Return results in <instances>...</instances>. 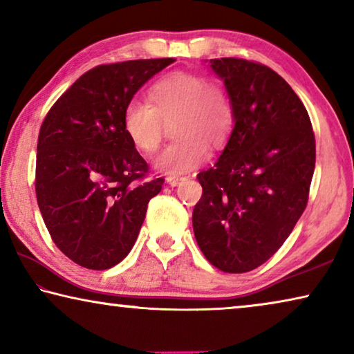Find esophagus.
<instances>
[{
	"label": "esophagus",
	"mask_w": 354,
	"mask_h": 354,
	"mask_svg": "<svg viewBox=\"0 0 354 354\" xmlns=\"http://www.w3.org/2000/svg\"><path fill=\"white\" fill-rule=\"evenodd\" d=\"M165 179H167V183H168V184H170V186H171V187H175V186H178V184H179V183H181V181H183V179H184V178H181V176H176V175H168V176L165 178Z\"/></svg>",
	"instance_id": "esophagus-1"
}]
</instances>
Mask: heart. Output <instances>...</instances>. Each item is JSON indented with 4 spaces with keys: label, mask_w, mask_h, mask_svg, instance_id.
I'll use <instances>...</instances> for the list:
<instances>
[{
    "label": "heart",
    "mask_w": 354,
    "mask_h": 354,
    "mask_svg": "<svg viewBox=\"0 0 354 354\" xmlns=\"http://www.w3.org/2000/svg\"><path fill=\"white\" fill-rule=\"evenodd\" d=\"M173 119L178 141L156 157L154 167L178 176L202 165L209 156V146L227 143L235 125L234 104L219 82L198 73L175 71L147 88V104H127L122 129L136 149L152 154L160 146L163 122Z\"/></svg>",
    "instance_id": "1"
}]
</instances>
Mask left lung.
I'll return each mask as SVG.
<instances>
[{
    "mask_svg": "<svg viewBox=\"0 0 354 354\" xmlns=\"http://www.w3.org/2000/svg\"><path fill=\"white\" fill-rule=\"evenodd\" d=\"M235 125L214 167L197 175L203 195L192 225L205 257L227 273L270 259L307 207L315 171V135L291 86L261 63L214 59Z\"/></svg>",
    "mask_w": 354,
    "mask_h": 354,
    "instance_id": "8db88e82",
    "label": "left lung"
}]
</instances>
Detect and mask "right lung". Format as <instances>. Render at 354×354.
Instances as JSON below:
<instances>
[{
  "label": "right lung",
  "mask_w": 354,
  "mask_h": 354,
  "mask_svg": "<svg viewBox=\"0 0 354 354\" xmlns=\"http://www.w3.org/2000/svg\"><path fill=\"white\" fill-rule=\"evenodd\" d=\"M175 59L102 65L57 100L41 125L36 198L57 248L106 270L129 254L163 178L138 183L147 163L122 129L133 95Z\"/></svg>",
  "instance_id": "right-lung-1"
}]
</instances>
